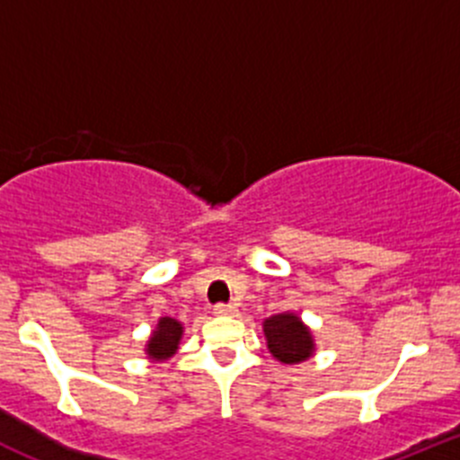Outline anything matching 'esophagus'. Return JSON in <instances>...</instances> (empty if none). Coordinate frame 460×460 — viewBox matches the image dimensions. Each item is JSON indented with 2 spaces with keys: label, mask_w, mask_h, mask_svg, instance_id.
Wrapping results in <instances>:
<instances>
[{
  "label": "esophagus",
  "mask_w": 460,
  "mask_h": 460,
  "mask_svg": "<svg viewBox=\"0 0 460 460\" xmlns=\"http://www.w3.org/2000/svg\"><path fill=\"white\" fill-rule=\"evenodd\" d=\"M235 305H231V303H220V305L213 307V314L217 316H234L235 314Z\"/></svg>",
  "instance_id": "obj_1"
}]
</instances>
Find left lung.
<instances>
[{
    "label": "left lung",
    "mask_w": 460,
    "mask_h": 460,
    "mask_svg": "<svg viewBox=\"0 0 460 460\" xmlns=\"http://www.w3.org/2000/svg\"><path fill=\"white\" fill-rule=\"evenodd\" d=\"M267 350L276 362L285 367H294L310 359L316 350L314 334L307 328L305 321L296 312H280L262 321Z\"/></svg>",
    "instance_id": "8db88e82"
}]
</instances>
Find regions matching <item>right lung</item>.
<instances>
[{
	"mask_svg": "<svg viewBox=\"0 0 460 460\" xmlns=\"http://www.w3.org/2000/svg\"><path fill=\"white\" fill-rule=\"evenodd\" d=\"M181 337H184V323L172 316H159L157 325L150 332L144 346V353L150 362H168L180 350Z\"/></svg>",
	"mask_w": 460,
	"mask_h": 460,
	"instance_id": "add662e5",
	"label": "right lung"
}]
</instances>
